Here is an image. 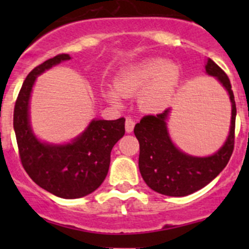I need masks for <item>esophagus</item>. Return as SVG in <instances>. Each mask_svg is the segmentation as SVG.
Returning a JSON list of instances; mask_svg holds the SVG:
<instances>
[{
	"mask_svg": "<svg viewBox=\"0 0 249 249\" xmlns=\"http://www.w3.org/2000/svg\"><path fill=\"white\" fill-rule=\"evenodd\" d=\"M134 127H135V120L131 119V118H126V120H125V130H126L127 134L134 131Z\"/></svg>",
	"mask_w": 249,
	"mask_h": 249,
	"instance_id": "obj_1",
	"label": "esophagus"
}]
</instances>
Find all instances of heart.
<instances>
[{
    "label": "heart",
    "instance_id": "obj_1",
    "mask_svg": "<svg viewBox=\"0 0 249 249\" xmlns=\"http://www.w3.org/2000/svg\"><path fill=\"white\" fill-rule=\"evenodd\" d=\"M178 69L162 59H148L130 65L115 78V90L107 91V96L117 104L123 96L140 94L141 108L147 112H159L171 101L177 85Z\"/></svg>",
    "mask_w": 249,
    "mask_h": 249
}]
</instances>
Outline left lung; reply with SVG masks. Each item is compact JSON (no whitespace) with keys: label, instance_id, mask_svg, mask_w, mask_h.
Wrapping results in <instances>:
<instances>
[{"label":"left lung","instance_id":"1","mask_svg":"<svg viewBox=\"0 0 249 249\" xmlns=\"http://www.w3.org/2000/svg\"><path fill=\"white\" fill-rule=\"evenodd\" d=\"M206 73L217 78L231 101V124L227 141L211 157L199 158L180 152L172 143L166 120L170 109L157 115H145L135 125V136L140 142L139 167L148 187L167 196H187L206 187L229 162L235 143L236 105L227 73L208 59Z\"/></svg>","mask_w":249,"mask_h":249}]
</instances>
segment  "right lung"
I'll use <instances>...</instances> for the list:
<instances>
[{"label": "right lung", "mask_w": 249, "mask_h": 249, "mask_svg": "<svg viewBox=\"0 0 249 249\" xmlns=\"http://www.w3.org/2000/svg\"><path fill=\"white\" fill-rule=\"evenodd\" d=\"M71 59L59 54L35 67L22 83L14 106L13 125L21 165L32 180L62 199H78L96 190L109 169L110 152L125 134V119L92 120L67 144L43 143L32 132L29 102L37 76Z\"/></svg>", "instance_id": "1"}]
</instances>
